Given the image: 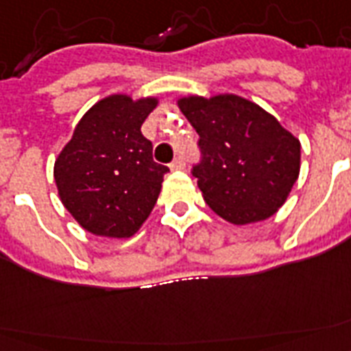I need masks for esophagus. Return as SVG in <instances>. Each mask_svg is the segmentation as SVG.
Returning <instances> with one entry per match:
<instances>
[{
    "label": "esophagus",
    "mask_w": 351,
    "mask_h": 351,
    "mask_svg": "<svg viewBox=\"0 0 351 351\" xmlns=\"http://www.w3.org/2000/svg\"><path fill=\"white\" fill-rule=\"evenodd\" d=\"M184 168H186V165H184L183 157H176L172 161V165H170V170H172V172H183Z\"/></svg>",
    "instance_id": "1"
}]
</instances>
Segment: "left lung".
Returning a JSON list of instances; mask_svg holds the SVG:
<instances>
[{
  "instance_id": "obj_1",
  "label": "left lung",
  "mask_w": 351,
  "mask_h": 351,
  "mask_svg": "<svg viewBox=\"0 0 351 351\" xmlns=\"http://www.w3.org/2000/svg\"><path fill=\"white\" fill-rule=\"evenodd\" d=\"M178 106L199 135L194 176L206 205L238 227L276 214L300 173V141L240 95H184Z\"/></svg>"
}]
</instances>
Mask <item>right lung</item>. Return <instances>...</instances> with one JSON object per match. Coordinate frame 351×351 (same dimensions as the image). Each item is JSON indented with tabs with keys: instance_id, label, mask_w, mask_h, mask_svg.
Here are the masks:
<instances>
[{
	"instance_id": "right-lung-1",
	"label": "right lung",
	"mask_w": 351,
	"mask_h": 351,
	"mask_svg": "<svg viewBox=\"0 0 351 351\" xmlns=\"http://www.w3.org/2000/svg\"><path fill=\"white\" fill-rule=\"evenodd\" d=\"M157 104V95H108L84 113L56 157L60 201L91 234L130 238L150 216L168 172L141 133Z\"/></svg>"
}]
</instances>
